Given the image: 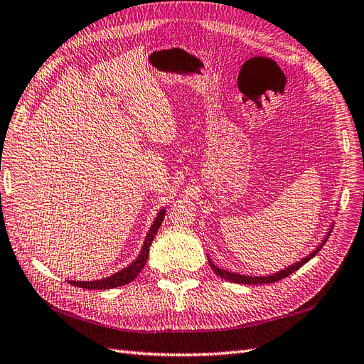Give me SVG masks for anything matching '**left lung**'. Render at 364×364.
<instances>
[{
	"instance_id": "8db88e82",
	"label": "left lung",
	"mask_w": 364,
	"mask_h": 364,
	"mask_svg": "<svg viewBox=\"0 0 364 364\" xmlns=\"http://www.w3.org/2000/svg\"><path fill=\"white\" fill-rule=\"evenodd\" d=\"M333 226H334V225L329 226L326 235H325V237H323V240H322V243L318 245V246H317L311 253H308V255H306L305 258H302L301 261H296V262H293L291 266L285 267V269H282V270H279V272H277V273L266 274V277H253V274H250V277H249V274H240V273H235V272H230V270H226V269H222V267L215 266V264L213 262V259L209 258V255H206V258H208L209 266H211V269L215 272L217 277L223 278V279H226V281L235 282V284H247V285H252V284H253V285H258V284H270V282H277V281H281V279H284V278H287L289 274H291V273H293V272H296L297 269H301L305 262H308V261H310L313 257H316V255H317V252L321 250V249L323 247V245L326 243V240H328L329 234H331V230H333Z\"/></svg>"
}]
</instances>
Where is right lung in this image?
Returning a JSON list of instances; mask_svg holds the SVG:
<instances>
[{"label": "right lung", "mask_w": 364, "mask_h": 364, "mask_svg": "<svg viewBox=\"0 0 364 364\" xmlns=\"http://www.w3.org/2000/svg\"><path fill=\"white\" fill-rule=\"evenodd\" d=\"M165 217V208H162L161 211L158 213V215L153 220V223L149 229V232L146 235L144 243H142L141 252L138 253V257L132 261L127 267L121 269L119 272L111 274V277H106L102 279H95V281H68L74 287H82L86 290H109V289H115V287H121V285H126L130 281H134L138 274L141 273V270L144 269L146 261L149 258V252H150V245L153 238H155L158 229L161 226V223L164 222Z\"/></svg>", "instance_id": "1"}]
</instances>
